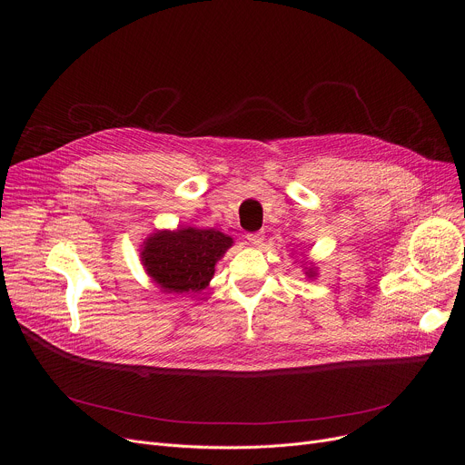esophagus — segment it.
<instances>
[{
  "label": "esophagus",
  "instance_id": "1",
  "mask_svg": "<svg viewBox=\"0 0 465 465\" xmlns=\"http://www.w3.org/2000/svg\"><path fill=\"white\" fill-rule=\"evenodd\" d=\"M246 239H248L250 244L259 246V244H262V241H264V233H262V232H253V233H248Z\"/></svg>",
  "mask_w": 465,
  "mask_h": 465
}]
</instances>
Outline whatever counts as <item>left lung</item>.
Masks as SVG:
<instances>
[{"label":"left lung","mask_w":465,"mask_h":465,"mask_svg":"<svg viewBox=\"0 0 465 465\" xmlns=\"http://www.w3.org/2000/svg\"><path fill=\"white\" fill-rule=\"evenodd\" d=\"M302 269L305 271V276L309 278V280H314L316 276H318V267L314 262H307V261H303L302 262Z\"/></svg>","instance_id":"obj_1"}]
</instances>
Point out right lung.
Returning <instances> with one entry per match:
<instances>
[{
    "label": "right lung",
    "mask_w": 465,
    "mask_h": 465,
    "mask_svg": "<svg viewBox=\"0 0 465 465\" xmlns=\"http://www.w3.org/2000/svg\"><path fill=\"white\" fill-rule=\"evenodd\" d=\"M232 246L233 239L213 228L156 230L143 241L140 257L160 291L194 294L210 285L217 261Z\"/></svg>",
    "instance_id": "right-lung-1"
}]
</instances>
